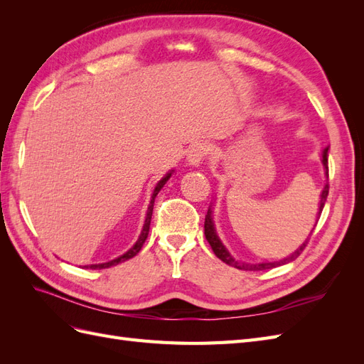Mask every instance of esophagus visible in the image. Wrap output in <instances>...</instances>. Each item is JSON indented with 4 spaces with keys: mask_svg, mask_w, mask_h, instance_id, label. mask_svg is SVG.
<instances>
[{
    "mask_svg": "<svg viewBox=\"0 0 364 364\" xmlns=\"http://www.w3.org/2000/svg\"><path fill=\"white\" fill-rule=\"evenodd\" d=\"M208 155V146L203 144V142H197L190 150H188V164L193 165V167H199V165L205 161Z\"/></svg>",
    "mask_w": 364,
    "mask_h": 364,
    "instance_id": "esophagus-1",
    "label": "esophagus"
}]
</instances>
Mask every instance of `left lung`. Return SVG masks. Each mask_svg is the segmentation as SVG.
<instances>
[{"mask_svg": "<svg viewBox=\"0 0 364 364\" xmlns=\"http://www.w3.org/2000/svg\"><path fill=\"white\" fill-rule=\"evenodd\" d=\"M328 149H329V147H325V149H323V153H322V164H323V168H325L326 179H328ZM328 191H329V185H328V182H326L325 186H323L322 193H321V200H318L317 218L321 217V214H322V209H323V206H325L326 197H328ZM316 223H317V220H316ZM313 229H314V228H313ZM311 232H313V230H311ZM311 232H310V235H311ZM310 235H308L306 240L304 241V243H302L299 247H297V249L291 253V255H289V257H285V258H282V259H279V261L250 264V262L237 261L232 255H230L229 250L226 249V246L222 243V240H220V237L217 235V230H215L214 218H213V206H209L208 214H206V217H205V237H206V240H208L209 246L213 247V250H214V253L217 255V258H220L223 262L229 264V266H232V267L240 269V270H266V269H273V267L282 266V264H287V262L296 259L297 257L301 255L302 250L305 249V246H306V243H308V240H310Z\"/></svg>", "mask_w": 364, "mask_h": 364, "instance_id": "8db88e82", "label": "left lung"}]
</instances>
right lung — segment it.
Masks as SVG:
<instances>
[{
  "label": "right lung",
  "mask_w": 364,
  "mask_h": 364,
  "mask_svg": "<svg viewBox=\"0 0 364 364\" xmlns=\"http://www.w3.org/2000/svg\"><path fill=\"white\" fill-rule=\"evenodd\" d=\"M174 173V170H170L167 174L164 176V178L156 183V186H155V190H153V193H151V197H150V203H149V208H147V213H146V220H144V226H142V229H141V234H139V237H138V240H136V243L132 246L127 252H124L123 255H119V257H117V258H114V259H111V261H107V262H100V264H90V266H83V269H92V270H100V269H107V267H112V266H117V264H119V262H124V261H127V259H130V258H134L136 253L141 250V247H142V245H144V241L147 240V235H149V229H150V222H151V214H153V205H155V197L158 196V193L164 188V185L167 183V181L171 178V174Z\"/></svg>",
  "instance_id": "obj_1"
}]
</instances>
